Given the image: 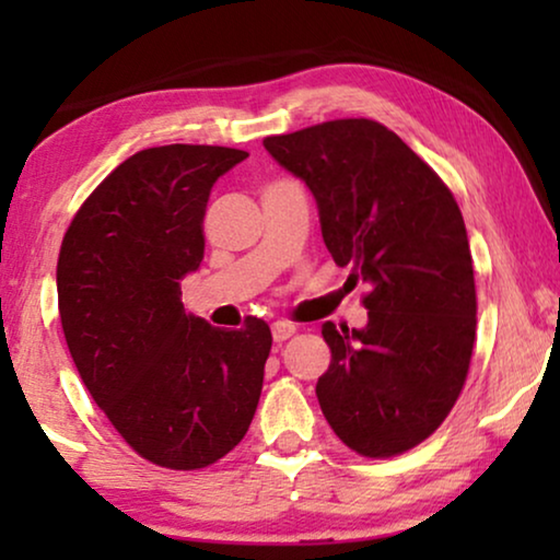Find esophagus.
Wrapping results in <instances>:
<instances>
[{"label":"esophagus","mask_w":560,"mask_h":560,"mask_svg":"<svg viewBox=\"0 0 560 560\" xmlns=\"http://www.w3.org/2000/svg\"><path fill=\"white\" fill-rule=\"evenodd\" d=\"M293 334H295V326L288 324V320H275V324H272V339L278 343L288 341Z\"/></svg>","instance_id":"obj_1"}]
</instances>
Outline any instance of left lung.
Masks as SVG:
<instances>
[{"instance_id": "left-lung-1", "label": "left lung", "mask_w": 560, "mask_h": 560, "mask_svg": "<svg viewBox=\"0 0 560 560\" xmlns=\"http://www.w3.org/2000/svg\"><path fill=\"white\" fill-rule=\"evenodd\" d=\"M262 144L316 198L334 262L370 285L364 328H320V410L357 454H402L446 420L469 372L477 288L458 203L380 121L334 119Z\"/></svg>"}]
</instances>
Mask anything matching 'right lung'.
Wrapping results in <instances>:
<instances>
[{
    "label": "right lung",
    "instance_id": "obj_1",
    "mask_svg": "<svg viewBox=\"0 0 560 560\" xmlns=\"http://www.w3.org/2000/svg\"><path fill=\"white\" fill-rule=\"evenodd\" d=\"M247 158L165 144L127 158L75 213L60 244L58 311L83 385L121 439L165 469H203L244 439L272 334L186 313L180 280L203 259V217L221 175Z\"/></svg>",
    "mask_w": 560,
    "mask_h": 560
}]
</instances>
